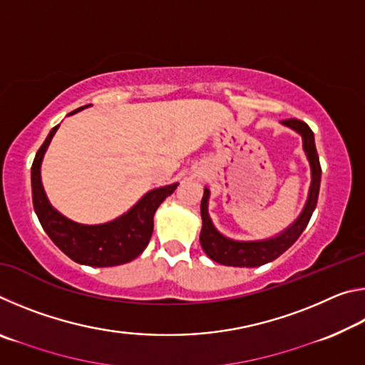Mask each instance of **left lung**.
I'll list each match as a JSON object with an SVG mask.
<instances>
[{"label": "left lung", "mask_w": 365, "mask_h": 365, "mask_svg": "<svg viewBox=\"0 0 365 365\" xmlns=\"http://www.w3.org/2000/svg\"><path fill=\"white\" fill-rule=\"evenodd\" d=\"M282 123L292 127L293 130L301 133L302 137V146H304L306 156L311 163L312 170V183L311 190H309V200L306 202L304 211L301 212L298 220L283 232L280 237L265 240V242H233L228 240L215 230L211 219L207 214V197L209 190L205 188V196L201 200V217H202V230L200 242L202 250L206 255L212 259V261L224 264V265H233V267H259L274 259L283 255L289 246H292L299 235L304 232L314 209L317 206L319 200V190H320V175H322V169H320L319 154L316 150V143H314V132L306 122L298 119H287L282 120Z\"/></svg>", "instance_id": "left-lung-1"}]
</instances>
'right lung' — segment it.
Returning <instances> with one entry per match:
<instances>
[{
	"label": "right lung",
	"mask_w": 365,
	"mask_h": 365,
	"mask_svg": "<svg viewBox=\"0 0 365 365\" xmlns=\"http://www.w3.org/2000/svg\"><path fill=\"white\" fill-rule=\"evenodd\" d=\"M83 108L72 110L71 114ZM58 127L59 125L51 128L40 150L36 151L32 164V201L43 230L66 256L78 264L91 265V267H113V265L133 261L150 243L154 212L165 197L174 193L178 183L150 191L127 214L113 222H108V224H76L49 206L40 180L43 154H45Z\"/></svg>",
	"instance_id": "1"
}]
</instances>
